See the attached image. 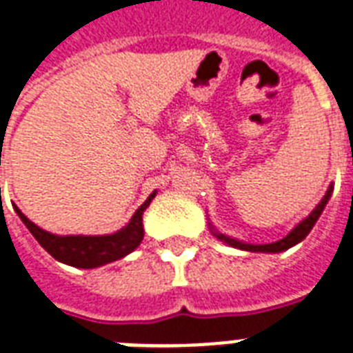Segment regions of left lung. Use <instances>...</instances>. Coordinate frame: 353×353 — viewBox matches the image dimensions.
Listing matches in <instances>:
<instances>
[{"mask_svg": "<svg viewBox=\"0 0 353 353\" xmlns=\"http://www.w3.org/2000/svg\"><path fill=\"white\" fill-rule=\"evenodd\" d=\"M331 192H333V185H330V189H327V192H325V196L320 200V203H318L314 210H312V213H310L305 221H301V223L297 224L296 228L292 230L288 236L283 237V239H279V241L275 243H268V245H252V243H243V241H237V239H232V237L224 236V234H219V232H215V230H211V232H213V236H215L216 239H221V241H224L226 245H230V247H236V249L250 250V252H283V250L294 247V245H297V243L303 241L305 237L309 236V232L312 230L316 221H318V216L322 215L325 203H327V200L331 198Z\"/></svg>", "mask_w": 353, "mask_h": 353, "instance_id": "1", "label": "left lung"}]
</instances>
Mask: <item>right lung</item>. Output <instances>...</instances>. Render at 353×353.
I'll list each match as a JSON object with an SVG mask.
<instances>
[{
  "instance_id": "add662e5",
  "label": "right lung",
  "mask_w": 353,
  "mask_h": 353,
  "mask_svg": "<svg viewBox=\"0 0 353 353\" xmlns=\"http://www.w3.org/2000/svg\"><path fill=\"white\" fill-rule=\"evenodd\" d=\"M155 194L157 192H151L150 198L138 208L127 226L108 236H56L31 223L17 205H14V211L22 219V223L28 226L31 236L35 237L39 245L50 256L56 258L57 262H63L72 268H82V270H93V268H101L104 263L116 262L119 258L127 256L142 243V215Z\"/></svg>"
}]
</instances>
